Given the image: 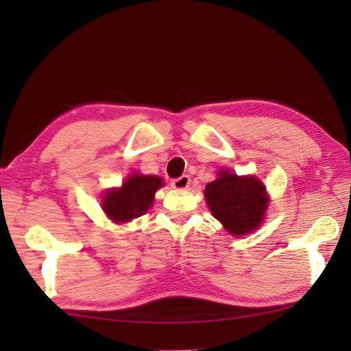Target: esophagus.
<instances>
[{
  "instance_id": "esophagus-1",
  "label": "esophagus",
  "mask_w": 351,
  "mask_h": 351,
  "mask_svg": "<svg viewBox=\"0 0 351 351\" xmlns=\"http://www.w3.org/2000/svg\"><path fill=\"white\" fill-rule=\"evenodd\" d=\"M190 186V176L189 175H182L180 178H175L173 181H171V187L176 189V190H184Z\"/></svg>"
}]
</instances>
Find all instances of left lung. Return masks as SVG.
I'll list each match as a JSON object with an SVG mask.
<instances>
[{"label":"left lung","mask_w":351,"mask_h":351,"mask_svg":"<svg viewBox=\"0 0 351 351\" xmlns=\"http://www.w3.org/2000/svg\"><path fill=\"white\" fill-rule=\"evenodd\" d=\"M204 197L213 217L237 237L257 229L268 207L266 190L257 178L237 176L226 170L207 184Z\"/></svg>","instance_id":"left-lung-1"}]
</instances>
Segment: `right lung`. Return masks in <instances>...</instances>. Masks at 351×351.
I'll use <instances>...</instances> for the list:
<instances>
[{"label":"right lung","instance_id":"right-lung-1","mask_svg":"<svg viewBox=\"0 0 351 351\" xmlns=\"http://www.w3.org/2000/svg\"><path fill=\"white\" fill-rule=\"evenodd\" d=\"M162 186V180L153 175H133L121 189L106 192L102 207L112 221L125 223L141 217L153 204L154 193Z\"/></svg>","mask_w":351,"mask_h":351}]
</instances>
